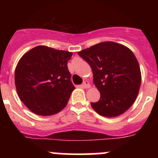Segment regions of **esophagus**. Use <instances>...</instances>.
Wrapping results in <instances>:
<instances>
[{"label":"esophagus","instance_id":"1","mask_svg":"<svg viewBox=\"0 0 158 158\" xmlns=\"http://www.w3.org/2000/svg\"><path fill=\"white\" fill-rule=\"evenodd\" d=\"M82 86L85 89H89L90 88V84L89 83L88 81H85V82H83V84H82Z\"/></svg>","mask_w":158,"mask_h":158}]
</instances>
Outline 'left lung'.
<instances>
[{
    "label": "left lung",
    "instance_id": "obj_1",
    "mask_svg": "<svg viewBox=\"0 0 158 158\" xmlns=\"http://www.w3.org/2000/svg\"><path fill=\"white\" fill-rule=\"evenodd\" d=\"M91 66L100 99L91 102L98 114L113 118L133 105L141 82L139 63L132 51L114 42H102L78 52Z\"/></svg>",
    "mask_w": 158,
    "mask_h": 158
}]
</instances>
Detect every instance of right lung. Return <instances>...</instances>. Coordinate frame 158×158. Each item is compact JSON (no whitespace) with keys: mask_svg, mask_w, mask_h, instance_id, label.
<instances>
[{"mask_svg":"<svg viewBox=\"0 0 158 158\" xmlns=\"http://www.w3.org/2000/svg\"><path fill=\"white\" fill-rule=\"evenodd\" d=\"M72 56L68 51L38 46L19 60L16 89L20 101L32 112L48 116L66 107L75 89L67 66Z\"/></svg>","mask_w":158,"mask_h":158,"instance_id":"1","label":"right lung"}]
</instances>
